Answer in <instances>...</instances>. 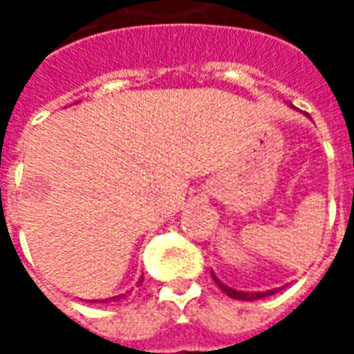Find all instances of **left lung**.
I'll return each instance as SVG.
<instances>
[{
	"label": "left lung",
	"instance_id": "1",
	"mask_svg": "<svg viewBox=\"0 0 354 354\" xmlns=\"http://www.w3.org/2000/svg\"><path fill=\"white\" fill-rule=\"evenodd\" d=\"M212 279H214V282L220 286V290H222L223 294H227V296L233 297V299H243V301H254V299H261V297L273 296V294H277L279 290H282V288H273V290H266V292H241V290H235V288H231V286H227V284H223V282L220 281L214 273H212Z\"/></svg>",
	"mask_w": 354,
	"mask_h": 354
}]
</instances>
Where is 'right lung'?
Instances as JSON below:
<instances>
[{
  "instance_id": "add662e5",
  "label": "right lung",
  "mask_w": 354,
  "mask_h": 354,
  "mask_svg": "<svg viewBox=\"0 0 354 354\" xmlns=\"http://www.w3.org/2000/svg\"><path fill=\"white\" fill-rule=\"evenodd\" d=\"M142 282H144V277H140L136 284H142ZM121 296H124V294H121ZM121 296H113V297H109V299H119V297H121ZM109 299H100V304H108ZM94 304H96V299H94Z\"/></svg>"
}]
</instances>
